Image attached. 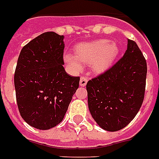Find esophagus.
<instances>
[{
	"mask_svg": "<svg viewBox=\"0 0 159 159\" xmlns=\"http://www.w3.org/2000/svg\"><path fill=\"white\" fill-rule=\"evenodd\" d=\"M87 83V79L85 77H82L80 78V82H79V85L81 87H85Z\"/></svg>",
	"mask_w": 159,
	"mask_h": 159,
	"instance_id": "34e87169",
	"label": "esophagus"
}]
</instances>
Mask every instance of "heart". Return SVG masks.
<instances>
[{"instance_id":"obj_1","label":"heart","mask_w":159,"mask_h":159,"mask_svg":"<svg viewBox=\"0 0 159 159\" xmlns=\"http://www.w3.org/2000/svg\"><path fill=\"white\" fill-rule=\"evenodd\" d=\"M120 48L115 41L109 39L80 43L75 48V55L65 53L63 60L74 72H79L82 64L90 65L95 73H102L108 69L118 57Z\"/></svg>"}]
</instances>
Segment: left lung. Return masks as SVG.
Returning a JSON list of instances; mask_svg holds the SVG:
<instances>
[{"label": "left lung", "instance_id": "left-lung-1", "mask_svg": "<svg viewBox=\"0 0 159 159\" xmlns=\"http://www.w3.org/2000/svg\"><path fill=\"white\" fill-rule=\"evenodd\" d=\"M147 63L137 43L128 39L124 56L87 84L88 108L105 130L118 131L133 120L143 103Z\"/></svg>", "mask_w": 159, "mask_h": 159}]
</instances>
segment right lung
Returning a JSON list of instances; mask_svg holds the SVG:
<instances>
[{"instance_id":"right-lung-1","label":"right lung","mask_w":159,"mask_h":159,"mask_svg":"<svg viewBox=\"0 0 159 159\" xmlns=\"http://www.w3.org/2000/svg\"><path fill=\"white\" fill-rule=\"evenodd\" d=\"M64 36L45 32L24 46L19 55L14 82L21 117L38 129H49L64 118L79 86L63 62Z\"/></svg>"}]
</instances>
